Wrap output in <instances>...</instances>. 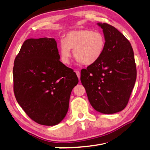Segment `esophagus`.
Masks as SVG:
<instances>
[{
  "label": "esophagus",
  "instance_id": "1",
  "mask_svg": "<svg viewBox=\"0 0 150 150\" xmlns=\"http://www.w3.org/2000/svg\"><path fill=\"white\" fill-rule=\"evenodd\" d=\"M75 73H76V74H77V77H78V79H80V77H81V75H80V72L79 71H75Z\"/></svg>",
  "mask_w": 150,
  "mask_h": 150
}]
</instances>
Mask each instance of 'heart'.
<instances>
[{"label": "heart", "instance_id": "1", "mask_svg": "<svg viewBox=\"0 0 150 150\" xmlns=\"http://www.w3.org/2000/svg\"><path fill=\"white\" fill-rule=\"evenodd\" d=\"M105 45L106 39L102 32L91 30H73L67 33L65 39L60 40V59L63 64H69L72 50L78 62L92 65L102 56Z\"/></svg>", "mask_w": 150, "mask_h": 150}]
</instances>
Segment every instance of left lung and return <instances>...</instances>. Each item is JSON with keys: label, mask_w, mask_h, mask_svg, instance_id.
I'll return each instance as SVG.
<instances>
[{"label": "left lung", "mask_w": 150, "mask_h": 150, "mask_svg": "<svg viewBox=\"0 0 150 150\" xmlns=\"http://www.w3.org/2000/svg\"><path fill=\"white\" fill-rule=\"evenodd\" d=\"M106 39L105 51L96 63L81 71V81L93 108L110 115L128 103L136 79L134 51L130 42L115 27L97 23Z\"/></svg>", "instance_id": "1"}]
</instances>
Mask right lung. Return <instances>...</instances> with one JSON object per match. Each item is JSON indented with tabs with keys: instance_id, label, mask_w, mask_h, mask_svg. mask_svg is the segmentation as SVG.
Wrapping results in <instances>:
<instances>
[{
	"instance_id": "add662e5",
	"label": "right lung",
	"mask_w": 150,
	"mask_h": 150,
	"mask_svg": "<svg viewBox=\"0 0 150 150\" xmlns=\"http://www.w3.org/2000/svg\"><path fill=\"white\" fill-rule=\"evenodd\" d=\"M54 38H30L22 44L13 67L14 93L29 117L55 126L67 115L70 95L79 82L73 70L60 62Z\"/></svg>"
}]
</instances>
